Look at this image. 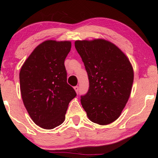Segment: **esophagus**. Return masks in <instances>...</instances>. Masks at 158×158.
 <instances>
[{"mask_svg": "<svg viewBox=\"0 0 158 158\" xmlns=\"http://www.w3.org/2000/svg\"><path fill=\"white\" fill-rule=\"evenodd\" d=\"M74 89L75 90V92H76L77 94H78V92H79V87H78V86H75Z\"/></svg>", "mask_w": 158, "mask_h": 158, "instance_id": "1", "label": "esophagus"}]
</instances>
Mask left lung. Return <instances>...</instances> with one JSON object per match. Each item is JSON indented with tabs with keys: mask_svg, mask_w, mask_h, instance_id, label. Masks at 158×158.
<instances>
[{
	"mask_svg": "<svg viewBox=\"0 0 158 158\" xmlns=\"http://www.w3.org/2000/svg\"><path fill=\"white\" fill-rule=\"evenodd\" d=\"M89 80L81 104L91 122L100 125L117 119L131 94L134 71L124 52L102 39L75 41Z\"/></svg>",
	"mask_w": 158,
	"mask_h": 158,
	"instance_id": "8db88e82",
	"label": "left lung"
}]
</instances>
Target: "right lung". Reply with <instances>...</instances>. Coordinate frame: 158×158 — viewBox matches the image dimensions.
I'll use <instances>...</instances> for the list:
<instances>
[{"instance_id": "add662e5", "label": "right lung", "mask_w": 158, "mask_h": 158, "mask_svg": "<svg viewBox=\"0 0 158 158\" xmlns=\"http://www.w3.org/2000/svg\"><path fill=\"white\" fill-rule=\"evenodd\" d=\"M70 49L69 41L47 40L34 49L21 68L23 104L33 122L43 129L62 124L69 103L76 96L67 83L64 64Z\"/></svg>"}]
</instances>
